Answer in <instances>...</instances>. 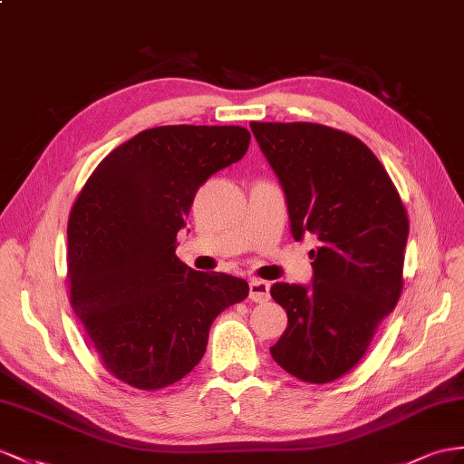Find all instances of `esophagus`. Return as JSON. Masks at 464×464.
<instances>
[{
	"label": "esophagus",
	"instance_id": "1",
	"mask_svg": "<svg viewBox=\"0 0 464 464\" xmlns=\"http://www.w3.org/2000/svg\"><path fill=\"white\" fill-rule=\"evenodd\" d=\"M248 298L253 302H266L270 298V284L265 280L253 278L248 282Z\"/></svg>",
	"mask_w": 464,
	"mask_h": 464
}]
</instances>
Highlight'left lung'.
Here are the masks:
<instances>
[{
    "mask_svg": "<svg viewBox=\"0 0 464 464\" xmlns=\"http://www.w3.org/2000/svg\"><path fill=\"white\" fill-rule=\"evenodd\" d=\"M288 201L295 241H319L312 288L272 284L288 327L270 354L284 371L327 384L361 362L403 288L408 213L374 152L319 123H251Z\"/></svg>",
    "mask_w": 464,
    "mask_h": 464,
    "instance_id": "obj_1",
    "label": "left lung"
}]
</instances>
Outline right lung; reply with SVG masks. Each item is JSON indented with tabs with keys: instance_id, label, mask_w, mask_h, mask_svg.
Segmentation results:
<instances>
[{
	"instance_id": "1",
	"label": "right lung",
	"mask_w": 464,
	"mask_h": 464,
	"mask_svg": "<svg viewBox=\"0 0 464 464\" xmlns=\"http://www.w3.org/2000/svg\"><path fill=\"white\" fill-rule=\"evenodd\" d=\"M239 125H164L113 149L68 218V294L105 371L137 390L194 371L209 327L243 302L248 284L198 272L176 256L201 184L245 157Z\"/></svg>"
}]
</instances>
